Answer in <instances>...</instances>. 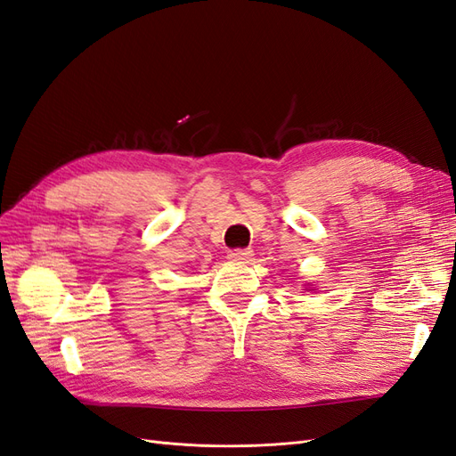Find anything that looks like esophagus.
I'll return each instance as SVG.
<instances>
[{
	"instance_id": "1",
	"label": "esophagus",
	"mask_w": 456,
	"mask_h": 456,
	"mask_svg": "<svg viewBox=\"0 0 456 456\" xmlns=\"http://www.w3.org/2000/svg\"><path fill=\"white\" fill-rule=\"evenodd\" d=\"M251 256H253V251H251V249H233V251H230V255H228V258L240 260V262L249 260Z\"/></svg>"
}]
</instances>
